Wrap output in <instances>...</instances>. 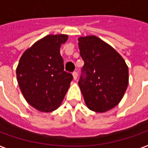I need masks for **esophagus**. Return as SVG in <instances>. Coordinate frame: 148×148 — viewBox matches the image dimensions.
Wrapping results in <instances>:
<instances>
[{"instance_id":"obj_1","label":"esophagus","mask_w":148,"mask_h":148,"mask_svg":"<svg viewBox=\"0 0 148 148\" xmlns=\"http://www.w3.org/2000/svg\"><path fill=\"white\" fill-rule=\"evenodd\" d=\"M73 78H74V80L77 79V78H78V73H77V72H74V73H73Z\"/></svg>"}]
</instances>
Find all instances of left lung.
Instances as JSON below:
<instances>
[{
    "instance_id": "obj_1",
    "label": "left lung",
    "mask_w": 148,
    "mask_h": 148,
    "mask_svg": "<svg viewBox=\"0 0 148 148\" xmlns=\"http://www.w3.org/2000/svg\"><path fill=\"white\" fill-rule=\"evenodd\" d=\"M79 48L84 61L79 86L88 108L103 113L122 100L129 84V68L124 58L99 38H79Z\"/></svg>"
}]
</instances>
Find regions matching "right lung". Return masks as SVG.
I'll return each instance as SVG.
<instances>
[{
  "instance_id": "obj_1",
  "label": "right lung",
  "mask_w": 148,
  "mask_h": 148,
  "mask_svg": "<svg viewBox=\"0 0 148 148\" xmlns=\"http://www.w3.org/2000/svg\"><path fill=\"white\" fill-rule=\"evenodd\" d=\"M66 34H50L28 47L19 59L16 77L28 104L41 112H51L61 105L72 74L64 70L60 49Z\"/></svg>"
}]
</instances>
